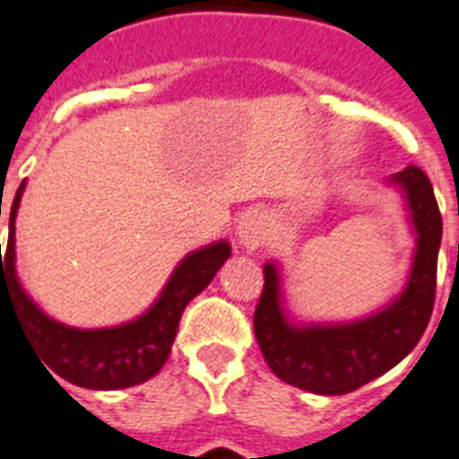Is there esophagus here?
I'll return each instance as SVG.
<instances>
[{
	"label": "esophagus",
	"instance_id": "obj_1",
	"mask_svg": "<svg viewBox=\"0 0 459 459\" xmlns=\"http://www.w3.org/2000/svg\"><path fill=\"white\" fill-rule=\"evenodd\" d=\"M238 243L247 247V250H255V247H262V245L269 240V229H267V216L253 209V212H245L240 216L236 229Z\"/></svg>",
	"mask_w": 459,
	"mask_h": 459
}]
</instances>
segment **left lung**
Returning <instances> with one entry per match:
<instances>
[{"label":"left lung","mask_w":459,"mask_h":459,"mask_svg":"<svg viewBox=\"0 0 459 459\" xmlns=\"http://www.w3.org/2000/svg\"><path fill=\"white\" fill-rule=\"evenodd\" d=\"M407 195L416 240L409 284L393 306L361 323L296 327L279 300V274L264 264V286L255 307V337L274 376L315 394H346L397 366L419 344L436 300V269L443 236L438 202L429 175L407 166L394 175Z\"/></svg>","instance_id":"8db88e82"}]
</instances>
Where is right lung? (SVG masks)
Returning <instances> with one entry per match:
<instances>
[{
    "label": "right lung",
    "instance_id": "obj_1",
    "mask_svg": "<svg viewBox=\"0 0 459 459\" xmlns=\"http://www.w3.org/2000/svg\"><path fill=\"white\" fill-rule=\"evenodd\" d=\"M23 183L13 197L9 214V243L2 262L0 247V306L9 303L33 339L35 351L43 356L48 373L89 390H120L153 377L170 354L178 323L185 306L206 289L221 264L229 260V243H216L187 255L170 276L156 306L139 320L108 330H76L55 323L38 310L16 279L13 269V221L19 209ZM2 216V212H0ZM52 376V373H50Z\"/></svg>",
    "mask_w": 459,
    "mask_h": 459
}]
</instances>
